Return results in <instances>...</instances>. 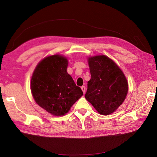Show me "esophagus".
I'll return each mask as SVG.
<instances>
[{"instance_id": "34e87169", "label": "esophagus", "mask_w": 157, "mask_h": 157, "mask_svg": "<svg viewBox=\"0 0 157 157\" xmlns=\"http://www.w3.org/2000/svg\"><path fill=\"white\" fill-rule=\"evenodd\" d=\"M81 89H82V90L83 93H84V94H85V92H86V87H85L84 86H82L81 87Z\"/></svg>"}]
</instances>
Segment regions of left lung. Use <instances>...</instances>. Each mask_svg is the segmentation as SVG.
<instances>
[{
  "instance_id": "left-lung-1",
  "label": "left lung",
  "mask_w": 157,
  "mask_h": 157,
  "mask_svg": "<svg viewBox=\"0 0 157 157\" xmlns=\"http://www.w3.org/2000/svg\"><path fill=\"white\" fill-rule=\"evenodd\" d=\"M91 79L85 98L102 115L113 113L124 101L127 80L121 69L105 56L88 58Z\"/></svg>"
}]
</instances>
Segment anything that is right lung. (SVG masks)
Returning <instances> with one entry per match:
<instances>
[{
	"label": "right lung",
	"instance_id": "1",
	"mask_svg": "<svg viewBox=\"0 0 157 157\" xmlns=\"http://www.w3.org/2000/svg\"><path fill=\"white\" fill-rule=\"evenodd\" d=\"M68 61L64 57H47L37 65L33 74L31 90L36 103L54 116L67 113L83 95L67 73Z\"/></svg>",
	"mask_w": 157,
	"mask_h": 157
}]
</instances>
